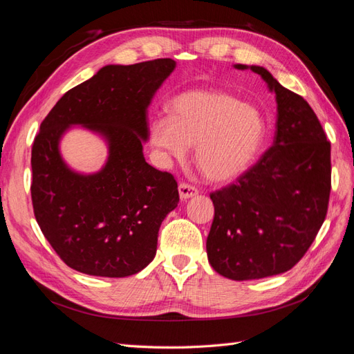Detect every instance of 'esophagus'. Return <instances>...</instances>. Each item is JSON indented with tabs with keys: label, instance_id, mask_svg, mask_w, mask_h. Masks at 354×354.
<instances>
[{
	"label": "esophagus",
	"instance_id": "obj_1",
	"mask_svg": "<svg viewBox=\"0 0 354 354\" xmlns=\"http://www.w3.org/2000/svg\"><path fill=\"white\" fill-rule=\"evenodd\" d=\"M178 189H179V197H180V200H188V198H191V197H194V196L198 194V189H197L196 187H193V185L187 184V183L179 184Z\"/></svg>",
	"mask_w": 354,
	"mask_h": 354
}]
</instances>
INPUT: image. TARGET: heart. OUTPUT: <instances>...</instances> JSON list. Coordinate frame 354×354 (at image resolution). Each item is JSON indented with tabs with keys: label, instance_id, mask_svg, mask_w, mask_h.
<instances>
[{
	"label": "heart",
	"instance_id": "heart-1",
	"mask_svg": "<svg viewBox=\"0 0 354 354\" xmlns=\"http://www.w3.org/2000/svg\"><path fill=\"white\" fill-rule=\"evenodd\" d=\"M261 109L222 90H189L169 102V115L149 127L151 144L167 160L183 161L196 147V165L214 183L231 180L250 167L264 144Z\"/></svg>",
	"mask_w": 354,
	"mask_h": 354
}]
</instances>
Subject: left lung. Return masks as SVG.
<instances>
[{
	"instance_id": "1",
	"label": "left lung",
	"mask_w": 354,
	"mask_h": 354,
	"mask_svg": "<svg viewBox=\"0 0 354 354\" xmlns=\"http://www.w3.org/2000/svg\"><path fill=\"white\" fill-rule=\"evenodd\" d=\"M234 68L254 71L276 93V133L254 167L210 194L215 218L206 250L221 276L254 280L290 270L316 239L329 203L330 144L304 97L266 68Z\"/></svg>"
}]
</instances>
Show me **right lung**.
Here are the masks:
<instances>
[{
	"instance_id": "right-lung-1",
	"label": "right lung",
	"mask_w": 354,
	"mask_h": 354,
	"mask_svg": "<svg viewBox=\"0 0 354 354\" xmlns=\"http://www.w3.org/2000/svg\"><path fill=\"white\" fill-rule=\"evenodd\" d=\"M176 62L106 65L57 100L32 145V206L44 237L65 264L99 277H127L156 257L161 222L178 206L175 178L149 166L147 111ZM73 125L109 148L95 174L71 169L59 140Z\"/></svg>"
}]
</instances>
